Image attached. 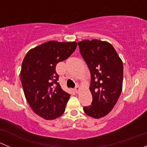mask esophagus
<instances>
[{"label": "esophagus", "mask_w": 147, "mask_h": 147, "mask_svg": "<svg viewBox=\"0 0 147 147\" xmlns=\"http://www.w3.org/2000/svg\"><path fill=\"white\" fill-rule=\"evenodd\" d=\"M75 92L78 93H78H79V92L80 91V87L78 85H77L76 87H75Z\"/></svg>", "instance_id": "34e87169"}]
</instances>
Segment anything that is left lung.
Listing matches in <instances>:
<instances>
[{
    "mask_svg": "<svg viewBox=\"0 0 147 147\" xmlns=\"http://www.w3.org/2000/svg\"><path fill=\"white\" fill-rule=\"evenodd\" d=\"M78 45L91 75L90 90L92 102L83 109L88 116L100 119L112 111L121 94L122 60L113 46L106 41L84 40Z\"/></svg>",
    "mask_w": 147,
    "mask_h": 147,
    "instance_id": "1",
    "label": "left lung"
}]
</instances>
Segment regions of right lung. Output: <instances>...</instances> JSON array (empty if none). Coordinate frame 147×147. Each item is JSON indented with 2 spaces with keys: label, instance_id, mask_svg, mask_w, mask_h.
<instances>
[{
  "label": "right lung",
  "instance_id": "obj_1",
  "mask_svg": "<svg viewBox=\"0 0 147 147\" xmlns=\"http://www.w3.org/2000/svg\"><path fill=\"white\" fill-rule=\"evenodd\" d=\"M76 42L48 41L30 49L23 59L20 80L25 97L36 115L47 120L64 113L70 94L57 82L56 65L76 49Z\"/></svg>",
  "mask_w": 147,
  "mask_h": 147
}]
</instances>
